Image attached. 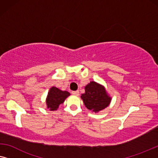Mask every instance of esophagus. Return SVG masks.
<instances>
[{
    "label": "esophagus",
    "instance_id": "34e87169",
    "mask_svg": "<svg viewBox=\"0 0 158 158\" xmlns=\"http://www.w3.org/2000/svg\"><path fill=\"white\" fill-rule=\"evenodd\" d=\"M72 94L74 96H79V91H74V92H72Z\"/></svg>",
    "mask_w": 158,
    "mask_h": 158
}]
</instances>
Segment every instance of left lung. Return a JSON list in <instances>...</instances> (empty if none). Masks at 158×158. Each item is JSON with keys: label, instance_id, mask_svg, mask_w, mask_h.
Segmentation results:
<instances>
[{"label": "left lung", "instance_id": "obj_1", "mask_svg": "<svg viewBox=\"0 0 158 158\" xmlns=\"http://www.w3.org/2000/svg\"><path fill=\"white\" fill-rule=\"evenodd\" d=\"M84 89L85 92L81 94V98L86 107L92 112H100L110 105L112 97L103 85L91 81L85 86Z\"/></svg>", "mask_w": 158, "mask_h": 158}]
</instances>
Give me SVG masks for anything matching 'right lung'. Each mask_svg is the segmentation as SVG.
Masks as SVG:
<instances>
[{
	"label": "right lung",
	"instance_id": "right-lung-1",
	"mask_svg": "<svg viewBox=\"0 0 158 158\" xmlns=\"http://www.w3.org/2000/svg\"><path fill=\"white\" fill-rule=\"evenodd\" d=\"M69 96H70V93L67 91H62L56 86H52L46 99V107L50 111H56L60 104H63Z\"/></svg>",
	"mask_w": 158,
	"mask_h": 158
}]
</instances>
